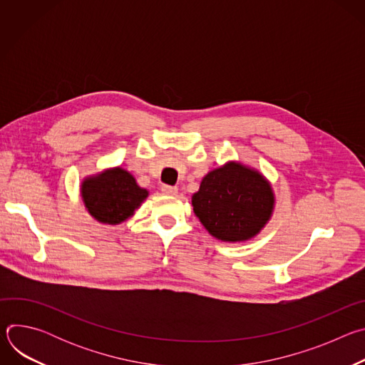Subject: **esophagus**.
<instances>
[{
  "label": "esophagus",
  "instance_id": "34e87169",
  "mask_svg": "<svg viewBox=\"0 0 365 365\" xmlns=\"http://www.w3.org/2000/svg\"><path fill=\"white\" fill-rule=\"evenodd\" d=\"M162 192L165 193V195H176L178 193V187L176 186H169V185H163L162 186Z\"/></svg>",
  "mask_w": 365,
  "mask_h": 365
}]
</instances>
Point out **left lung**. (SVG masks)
Here are the masks:
<instances>
[{
	"instance_id": "left-lung-1",
	"label": "left lung",
	"mask_w": 365,
	"mask_h": 365,
	"mask_svg": "<svg viewBox=\"0 0 365 365\" xmlns=\"http://www.w3.org/2000/svg\"><path fill=\"white\" fill-rule=\"evenodd\" d=\"M205 230L224 242H245L270 222L276 196L270 180L254 168L230 160L207 172L192 195Z\"/></svg>"
}]
</instances>
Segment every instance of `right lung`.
Masks as SVG:
<instances>
[{"label": "right lung", "mask_w": 365, "mask_h": 365, "mask_svg": "<svg viewBox=\"0 0 365 365\" xmlns=\"http://www.w3.org/2000/svg\"><path fill=\"white\" fill-rule=\"evenodd\" d=\"M148 190L138 186L135 178L121 166L103 169L81 182V197L88 214L98 222L118 225L130 220Z\"/></svg>", "instance_id": "add662e5"}]
</instances>
